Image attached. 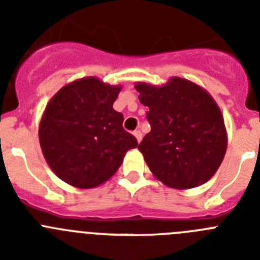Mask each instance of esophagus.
I'll list each match as a JSON object with an SVG mask.
<instances>
[{
  "label": "esophagus",
  "mask_w": 260,
  "mask_h": 260,
  "mask_svg": "<svg viewBox=\"0 0 260 260\" xmlns=\"http://www.w3.org/2000/svg\"><path fill=\"white\" fill-rule=\"evenodd\" d=\"M134 135H135V138H137V141H138V142H141V141H142V138H143V135H142L141 130H135Z\"/></svg>",
  "instance_id": "34e87169"
}]
</instances>
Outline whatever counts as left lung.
Returning a JSON list of instances; mask_svg holds the SVG:
<instances>
[{
  "label": "left lung",
  "mask_w": 260,
  "mask_h": 260,
  "mask_svg": "<svg viewBox=\"0 0 260 260\" xmlns=\"http://www.w3.org/2000/svg\"><path fill=\"white\" fill-rule=\"evenodd\" d=\"M135 89L142 104L150 108L151 125L138 148L156 178L174 189L207 182L226 151L224 119L213 99L181 78L161 87L138 83Z\"/></svg>",
  "instance_id": "obj_1"
}]
</instances>
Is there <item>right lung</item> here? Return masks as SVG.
Listing matches in <instances>:
<instances>
[{
    "label": "right lung",
    "instance_id": "add662e5",
    "mask_svg": "<svg viewBox=\"0 0 260 260\" xmlns=\"http://www.w3.org/2000/svg\"><path fill=\"white\" fill-rule=\"evenodd\" d=\"M121 87L84 78L61 88L45 108L39 127L44 157L52 171L80 189L102 185L138 146L113 109Z\"/></svg>",
    "mask_w": 260,
    "mask_h": 260
}]
</instances>
